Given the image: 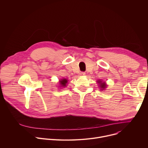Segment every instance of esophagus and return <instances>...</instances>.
<instances>
[{"instance_id": "obj_1", "label": "esophagus", "mask_w": 148, "mask_h": 148, "mask_svg": "<svg viewBox=\"0 0 148 148\" xmlns=\"http://www.w3.org/2000/svg\"><path fill=\"white\" fill-rule=\"evenodd\" d=\"M85 72H80L79 73V75L80 76H84L85 75Z\"/></svg>"}]
</instances>
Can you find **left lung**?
<instances>
[{
	"label": "left lung",
	"instance_id": "1",
	"mask_svg": "<svg viewBox=\"0 0 148 148\" xmlns=\"http://www.w3.org/2000/svg\"><path fill=\"white\" fill-rule=\"evenodd\" d=\"M97 82L99 84V87H100L101 90H104L105 88H106V86H107V84H106V83L104 82H103L102 80H99L97 81Z\"/></svg>",
	"mask_w": 148,
	"mask_h": 148
}]
</instances>
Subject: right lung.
I'll list each match as a JSON object with an SVG mask.
<instances>
[{
	"label": "right lung",
	"mask_w": 148,
	"mask_h": 148,
	"mask_svg": "<svg viewBox=\"0 0 148 148\" xmlns=\"http://www.w3.org/2000/svg\"><path fill=\"white\" fill-rule=\"evenodd\" d=\"M68 83V79H61L60 80V87H66V84Z\"/></svg>",
	"instance_id": "add662e5"
}]
</instances>
